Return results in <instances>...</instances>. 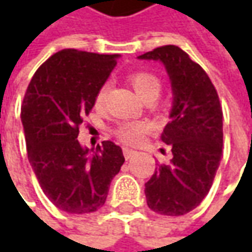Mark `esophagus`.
I'll use <instances>...</instances> for the list:
<instances>
[{
	"label": "esophagus",
	"mask_w": 252,
	"mask_h": 252,
	"mask_svg": "<svg viewBox=\"0 0 252 252\" xmlns=\"http://www.w3.org/2000/svg\"><path fill=\"white\" fill-rule=\"evenodd\" d=\"M134 154H136V151L131 150V149H127V147H125V149H123V156H125V158H126V160H130Z\"/></svg>",
	"instance_id": "obj_1"
}]
</instances>
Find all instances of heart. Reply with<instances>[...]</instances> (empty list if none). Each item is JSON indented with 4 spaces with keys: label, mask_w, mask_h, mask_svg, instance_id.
<instances>
[{
    "label": "heart",
    "mask_w": 252,
    "mask_h": 252,
    "mask_svg": "<svg viewBox=\"0 0 252 252\" xmlns=\"http://www.w3.org/2000/svg\"><path fill=\"white\" fill-rule=\"evenodd\" d=\"M129 81L133 85L136 92L140 95L144 101L157 98L161 91V81L156 74L147 70H137L129 74ZM109 92V83H103L98 88L95 95L96 105H102ZM149 131V125L143 122H123L116 126L113 130L115 136L125 144H137Z\"/></svg>",
    "instance_id": "1"
}]
</instances>
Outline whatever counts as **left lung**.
I'll return each instance as SVG.
<instances>
[{
  "label": "left lung",
  "instance_id": "1",
  "mask_svg": "<svg viewBox=\"0 0 252 252\" xmlns=\"http://www.w3.org/2000/svg\"><path fill=\"white\" fill-rule=\"evenodd\" d=\"M165 65L174 92L171 121L161 134L172 158L157 164L146 182L147 205L164 216H182L208 195L223 156V112L206 71L174 44L139 56Z\"/></svg>",
  "mask_w": 252,
  "mask_h": 252
}]
</instances>
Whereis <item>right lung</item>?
<instances>
[{
    "label": "right lung",
    "instance_id": "1",
    "mask_svg": "<svg viewBox=\"0 0 252 252\" xmlns=\"http://www.w3.org/2000/svg\"><path fill=\"white\" fill-rule=\"evenodd\" d=\"M118 54L64 49L47 59L25 92L21 119L28 158L44 195L67 213H92L103 206L125 157L113 141L95 153L77 137L98 88L116 65Z\"/></svg>",
    "mask_w": 252,
    "mask_h": 252
}]
</instances>
